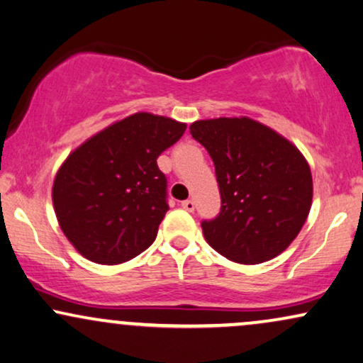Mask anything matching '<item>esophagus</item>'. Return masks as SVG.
<instances>
[{"label":"esophagus","mask_w":363,"mask_h":363,"mask_svg":"<svg viewBox=\"0 0 363 363\" xmlns=\"http://www.w3.org/2000/svg\"><path fill=\"white\" fill-rule=\"evenodd\" d=\"M182 208H184L186 211H189V213H192V211L196 209V204H194V201H191V199H186V201H182Z\"/></svg>","instance_id":"esophagus-1"}]
</instances>
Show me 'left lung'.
Listing matches in <instances>:
<instances>
[{
	"mask_svg": "<svg viewBox=\"0 0 363 363\" xmlns=\"http://www.w3.org/2000/svg\"><path fill=\"white\" fill-rule=\"evenodd\" d=\"M216 167L221 213L203 221L224 258L258 264L283 253L301 231L313 197L310 166L290 140L247 117L191 123Z\"/></svg>",
	"mask_w": 363,
	"mask_h": 363,
	"instance_id": "8db88e82",
	"label": "left lung"
}]
</instances>
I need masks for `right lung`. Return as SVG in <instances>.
I'll list each match as a JSON object with an SVG mask.
<instances>
[{"instance_id":"1","label":"right lung","mask_w":363,"mask_h":363,"mask_svg":"<svg viewBox=\"0 0 363 363\" xmlns=\"http://www.w3.org/2000/svg\"><path fill=\"white\" fill-rule=\"evenodd\" d=\"M186 123L137 112L85 140L53 181V208L67 240L99 264H118L152 245L166 216L167 179L157 157Z\"/></svg>"}]
</instances>
